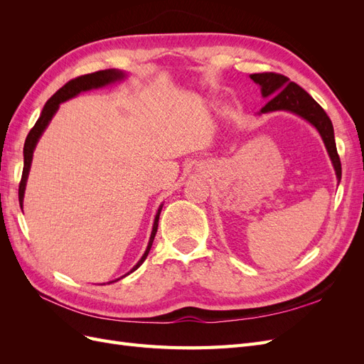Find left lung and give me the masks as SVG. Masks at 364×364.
Segmentation results:
<instances>
[{
  "mask_svg": "<svg viewBox=\"0 0 364 364\" xmlns=\"http://www.w3.org/2000/svg\"><path fill=\"white\" fill-rule=\"evenodd\" d=\"M249 77L259 86L262 98L269 100L266 106L261 107V111L257 115L285 111L301 117L306 123H310L318 132V135H321L328 151V156L331 159L334 167L336 178L340 182L341 164L337 155L334 127L331 119H329L321 105L306 91H304L299 85L290 82L289 77L285 75L274 73H261L250 74Z\"/></svg>",
  "mask_w": 364,
  "mask_h": 364,
  "instance_id": "obj_1",
  "label": "left lung"
}]
</instances>
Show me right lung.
Here are the masks:
<instances>
[{
    "instance_id": "obj_1",
    "label": "right lung",
    "mask_w": 364,
    "mask_h": 364,
    "mask_svg": "<svg viewBox=\"0 0 364 364\" xmlns=\"http://www.w3.org/2000/svg\"><path fill=\"white\" fill-rule=\"evenodd\" d=\"M129 74L126 71H121V70H115V68H111V70H103V71H97V73H92V74H86V75H80L77 77V79L74 80H70L67 85H63L60 90L50 97V100L46 103V106H43L42 112H41V117L38 118L36 124L33 126V129L30 130V134L27 135L26 138V144H24V170H23V178H21V183H19V205H21V209H23V205H24V194H26V186H27V179H28V173H30V168H31V161H33V151H35L38 142L42 136L43 132H46V129L48 127L50 121L53 119V117L56 115V112L59 111V106L60 103L63 102H68L71 100V98L77 97L80 92H86V91H92V90H100V87H105V86H109V85H114V83H118V82H123L126 77ZM164 203L159 205L158 211L155 214V220H153V226H151V234H150V238H149V245L146 247V252L142 253L141 259L135 264L134 267L130 269V272H127L124 277H127V274H130L132 272H135L142 262L146 261L149 252L151 249V245H153V240H155V235H156V230H158V220H159V214H161V209H162ZM121 277V278H124ZM121 278L115 279V281H119ZM115 281H109L107 284H112Z\"/></svg>"
}]
</instances>
